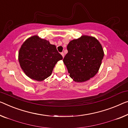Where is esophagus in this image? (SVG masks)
Instances as JSON below:
<instances>
[{"label": "esophagus", "mask_w": 128, "mask_h": 128, "mask_svg": "<svg viewBox=\"0 0 128 128\" xmlns=\"http://www.w3.org/2000/svg\"><path fill=\"white\" fill-rule=\"evenodd\" d=\"M61 54L62 55V58H64V53L63 52H62L61 53Z\"/></svg>", "instance_id": "34e87169"}]
</instances>
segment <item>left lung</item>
Segmentation results:
<instances>
[{"label":"left lung","mask_w":128,"mask_h":128,"mask_svg":"<svg viewBox=\"0 0 128 128\" xmlns=\"http://www.w3.org/2000/svg\"><path fill=\"white\" fill-rule=\"evenodd\" d=\"M63 62L74 81L83 82L96 75L104 56L102 46L98 40L83 36L70 41Z\"/></svg>","instance_id":"obj_1"}]
</instances>
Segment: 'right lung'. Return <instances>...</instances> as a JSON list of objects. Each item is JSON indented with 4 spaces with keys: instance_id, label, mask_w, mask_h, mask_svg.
Masks as SVG:
<instances>
[{
    "instance_id": "add662e5",
    "label": "right lung",
    "mask_w": 128,
    "mask_h": 128,
    "mask_svg": "<svg viewBox=\"0 0 128 128\" xmlns=\"http://www.w3.org/2000/svg\"><path fill=\"white\" fill-rule=\"evenodd\" d=\"M62 59L56 46L37 36L26 40L18 54L22 70L28 77L37 81L44 80L50 76L55 65Z\"/></svg>"
}]
</instances>
